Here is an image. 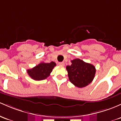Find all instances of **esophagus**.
Instances as JSON below:
<instances>
[{"instance_id": "esophagus-1", "label": "esophagus", "mask_w": 121, "mask_h": 121, "mask_svg": "<svg viewBox=\"0 0 121 121\" xmlns=\"http://www.w3.org/2000/svg\"><path fill=\"white\" fill-rule=\"evenodd\" d=\"M58 65L60 66H64L65 65V63L64 62H60V63H58Z\"/></svg>"}]
</instances>
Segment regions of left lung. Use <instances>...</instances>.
I'll return each instance as SVG.
<instances>
[{
  "label": "left lung",
  "instance_id": "1",
  "mask_svg": "<svg viewBox=\"0 0 121 121\" xmlns=\"http://www.w3.org/2000/svg\"><path fill=\"white\" fill-rule=\"evenodd\" d=\"M71 63V65L66 67L70 82L79 88L84 87L90 84L95 77V67L79 58L73 60Z\"/></svg>",
  "mask_w": 121,
  "mask_h": 121
}]
</instances>
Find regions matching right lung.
Instances as JSON below:
<instances>
[{
	"mask_svg": "<svg viewBox=\"0 0 121 121\" xmlns=\"http://www.w3.org/2000/svg\"><path fill=\"white\" fill-rule=\"evenodd\" d=\"M56 65L54 62L50 63H41L30 69H27L29 76L34 80H42L46 79L50 75L53 68Z\"/></svg>",
	"mask_w": 121,
	"mask_h": 121,
	"instance_id": "right-lung-1",
	"label": "right lung"
}]
</instances>
